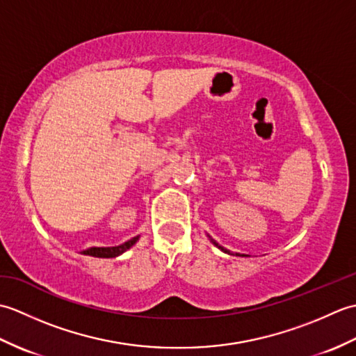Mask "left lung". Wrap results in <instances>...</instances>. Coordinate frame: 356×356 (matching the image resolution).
Instances as JSON below:
<instances>
[{
	"mask_svg": "<svg viewBox=\"0 0 356 356\" xmlns=\"http://www.w3.org/2000/svg\"><path fill=\"white\" fill-rule=\"evenodd\" d=\"M214 245H216V246H218V245L216 243V241H214ZM218 248H220V249H222V251H225V252H228V251H226V249H225V248H222V246H218Z\"/></svg>",
	"mask_w": 356,
	"mask_h": 356,
	"instance_id": "1",
	"label": "left lung"
}]
</instances>
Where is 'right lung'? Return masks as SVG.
<instances>
[{
    "label": "right lung",
    "mask_w": 356,
    "mask_h": 356,
    "mask_svg": "<svg viewBox=\"0 0 356 356\" xmlns=\"http://www.w3.org/2000/svg\"><path fill=\"white\" fill-rule=\"evenodd\" d=\"M139 237H133L131 240L125 241L120 246H111V248H90L87 251H82V254L86 255H92V257H99V259H113V257H118L122 252H125L127 249H130L136 241H138Z\"/></svg>",
    "instance_id": "1"
}]
</instances>
